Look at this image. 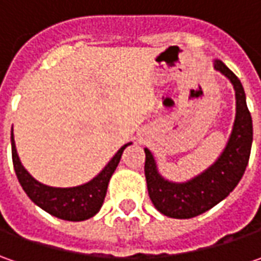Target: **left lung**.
Wrapping results in <instances>:
<instances>
[{
    "label": "left lung",
    "mask_w": 261,
    "mask_h": 261,
    "mask_svg": "<svg viewBox=\"0 0 261 261\" xmlns=\"http://www.w3.org/2000/svg\"><path fill=\"white\" fill-rule=\"evenodd\" d=\"M215 69L231 80L237 97V116L232 135L219 160L193 180L175 185L158 174L152 154L145 149L148 193L156 209L170 218H193L214 207L236 189L250 160L253 122L247 107L244 88L238 76L224 62L215 61Z\"/></svg>",
    "instance_id": "obj_1"
}]
</instances>
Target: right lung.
I'll list each match as a JSON object with an SVG mask.
<instances>
[{"mask_svg": "<svg viewBox=\"0 0 261 261\" xmlns=\"http://www.w3.org/2000/svg\"><path fill=\"white\" fill-rule=\"evenodd\" d=\"M129 144L123 145L116 154L112 161L105 167V170L93 178L90 183L78 187L69 189H56L42 185L36 181L21 166L17 151H15L14 136L11 132V154H13V164H14L15 174L27 196L40 206L47 214L65 219V221H84L94 216L103 205L107 192V186L112 174L115 173L116 167L120 161L123 149Z\"/></svg>", "mask_w": 261, "mask_h": 261, "instance_id": "obj_1", "label": "right lung"}]
</instances>
